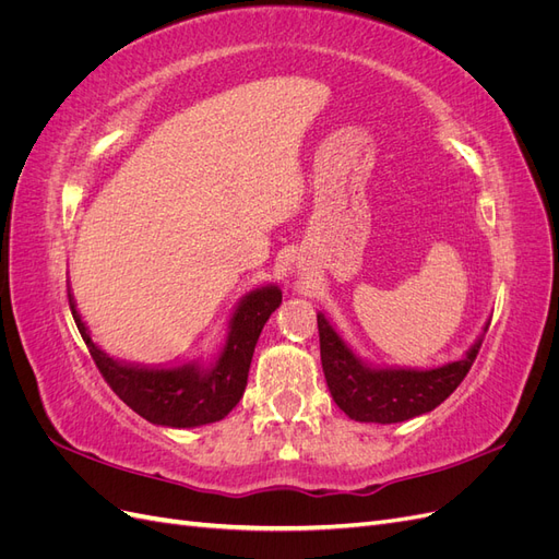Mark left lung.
<instances>
[{
  "instance_id": "8db88e82",
  "label": "left lung",
  "mask_w": 559,
  "mask_h": 559,
  "mask_svg": "<svg viewBox=\"0 0 559 559\" xmlns=\"http://www.w3.org/2000/svg\"><path fill=\"white\" fill-rule=\"evenodd\" d=\"M317 326L321 368L337 408L354 421L396 425L431 413L460 386L476 361L489 321L462 359L433 368L370 364L352 349L324 312H317Z\"/></svg>"
}]
</instances>
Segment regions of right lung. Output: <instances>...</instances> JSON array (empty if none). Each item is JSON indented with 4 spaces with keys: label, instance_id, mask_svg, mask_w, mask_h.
<instances>
[{
    "label": "right lung",
    "instance_id": "1",
    "mask_svg": "<svg viewBox=\"0 0 559 559\" xmlns=\"http://www.w3.org/2000/svg\"><path fill=\"white\" fill-rule=\"evenodd\" d=\"M280 302L282 292L277 284L257 286L233 308L226 337L214 359H193L177 366H146L109 357L93 341L70 292L76 329L116 396L151 425L173 429L212 425V421L224 419L240 403L253 347L259 343L265 321L280 308Z\"/></svg>",
    "mask_w": 559,
    "mask_h": 559
}]
</instances>
